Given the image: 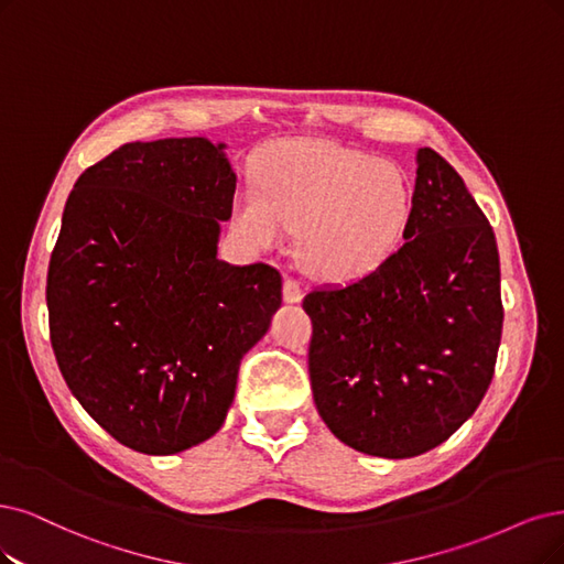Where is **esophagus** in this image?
<instances>
[{
	"label": "esophagus",
	"mask_w": 564,
	"mask_h": 564,
	"mask_svg": "<svg viewBox=\"0 0 564 564\" xmlns=\"http://www.w3.org/2000/svg\"><path fill=\"white\" fill-rule=\"evenodd\" d=\"M302 283L297 281V279H293V276H285V281H283V300L288 302V304H295V302H300L302 300Z\"/></svg>",
	"instance_id": "esophagus-1"
}]
</instances>
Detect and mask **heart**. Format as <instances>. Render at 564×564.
<instances>
[{
    "label": "heart",
    "instance_id": "heart-1",
    "mask_svg": "<svg viewBox=\"0 0 564 564\" xmlns=\"http://www.w3.org/2000/svg\"><path fill=\"white\" fill-rule=\"evenodd\" d=\"M262 191L246 187L237 199L243 232L276 246L288 227H302V262L325 279H352L381 264L413 206L400 164L337 143L290 145L267 164Z\"/></svg>",
    "mask_w": 564,
    "mask_h": 564
}]
</instances>
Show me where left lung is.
Instances as JSON below:
<instances>
[{
    "label": "left lung",
    "mask_w": 564,
    "mask_h": 564,
    "mask_svg": "<svg viewBox=\"0 0 564 564\" xmlns=\"http://www.w3.org/2000/svg\"><path fill=\"white\" fill-rule=\"evenodd\" d=\"M321 419L367 455H421L481 404L502 339L495 232L465 181L419 151L404 243L362 279L304 297Z\"/></svg>",
    "instance_id": "obj_1"
}]
</instances>
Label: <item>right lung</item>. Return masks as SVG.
Instances as JSON below:
<instances>
[{"mask_svg": "<svg viewBox=\"0 0 564 564\" xmlns=\"http://www.w3.org/2000/svg\"><path fill=\"white\" fill-rule=\"evenodd\" d=\"M202 137L124 143L69 193L46 304L74 398L116 442L172 455L214 436L281 274L216 258L237 174Z\"/></svg>", "mask_w": 564, "mask_h": 564, "instance_id": "obj_1", "label": "right lung"}]
</instances>
